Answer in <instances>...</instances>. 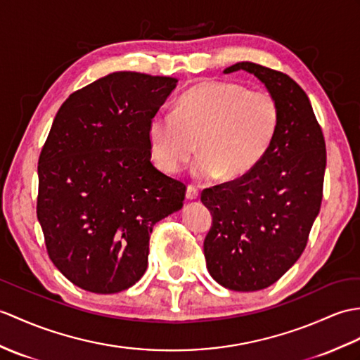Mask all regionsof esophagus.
Wrapping results in <instances>:
<instances>
[{"mask_svg": "<svg viewBox=\"0 0 360 360\" xmlns=\"http://www.w3.org/2000/svg\"><path fill=\"white\" fill-rule=\"evenodd\" d=\"M186 198H187L188 200L198 199V198H199V190H198L195 186H188V187H187V191H186Z\"/></svg>", "mask_w": 360, "mask_h": 360, "instance_id": "34e87169", "label": "esophagus"}]
</instances>
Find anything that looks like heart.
I'll list each match as a JSON object with an SVG mask.
<instances>
[{"instance_id": "heart-1", "label": "heart", "mask_w": 360, "mask_h": 360, "mask_svg": "<svg viewBox=\"0 0 360 360\" xmlns=\"http://www.w3.org/2000/svg\"><path fill=\"white\" fill-rule=\"evenodd\" d=\"M279 124V103L270 91L210 79L184 91L174 113L160 112L150 120L148 144L162 172L178 173L198 138L202 152L191 164L195 178H239L264 160Z\"/></svg>"}]
</instances>
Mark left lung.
<instances>
[{
  "instance_id": "left-lung-1",
  "label": "left lung",
  "mask_w": 360,
  "mask_h": 360,
  "mask_svg": "<svg viewBox=\"0 0 360 360\" xmlns=\"http://www.w3.org/2000/svg\"><path fill=\"white\" fill-rule=\"evenodd\" d=\"M238 70L255 75L278 99L281 124L255 169L200 195L213 216L204 256L222 287L257 291L282 278L304 252L321 210L327 150L310 99L296 81L248 61L224 73Z\"/></svg>"
}]
</instances>
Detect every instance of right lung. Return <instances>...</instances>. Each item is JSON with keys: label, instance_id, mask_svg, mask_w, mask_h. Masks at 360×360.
<instances>
[{"label": "right lung", "instance_id": "obj_1", "mask_svg": "<svg viewBox=\"0 0 360 360\" xmlns=\"http://www.w3.org/2000/svg\"><path fill=\"white\" fill-rule=\"evenodd\" d=\"M176 78L113 72L65 99L38 161L37 216L49 257L91 293L127 290L147 270L153 225L186 186L150 161L148 122Z\"/></svg>", "mask_w": 360, "mask_h": 360}]
</instances>
